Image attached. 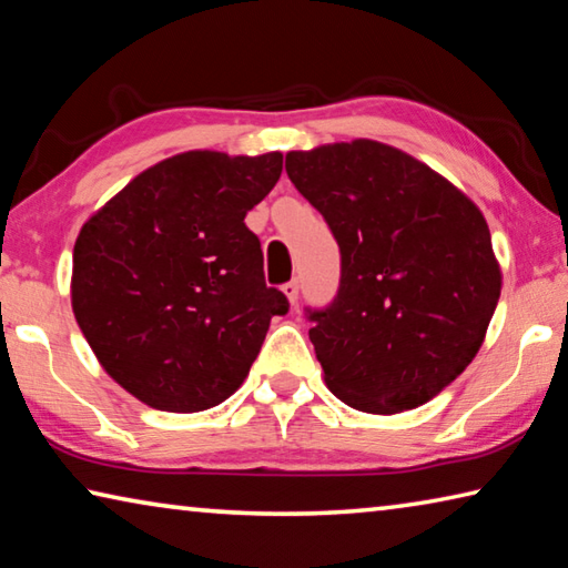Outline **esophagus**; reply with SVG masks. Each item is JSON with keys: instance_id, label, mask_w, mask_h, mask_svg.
Masks as SVG:
<instances>
[{"instance_id": "1", "label": "esophagus", "mask_w": 568, "mask_h": 568, "mask_svg": "<svg viewBox=\"0 0 568 568\" xmlns=\"http://www.w3.org/2000/svg\"><path fill=\"white\" fill-rule=\"evenodd\" d=\"M283 293H285L287 301H291V305H295L297 303V293H301V285H297V281L285 283L283 285Z\"/></svg>"}]
</instances>
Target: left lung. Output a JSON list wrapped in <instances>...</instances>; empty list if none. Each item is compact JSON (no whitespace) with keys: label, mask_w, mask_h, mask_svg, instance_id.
<instances>
[{"label":"left lung","mask_w":568,"mask_h":568,"mask_svg":"<svg viewBox=\"0 0 568 568\" xmlns=\"http://www.w3.org/2000/svg\"><path fill=\"white\" fill-rule=\"evenodd\" d=\"M341 247V287L307 331L335 398L363 413L428 403L476 358L501 295L486 217L426 162L376 140L285 155Z\"/></svg>","instance_id":"1"}]
</instances>
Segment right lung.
I'll return each mask as SVG.
<instances>
[{
    "mask_svg": "<svg viewBox=\"0 0 568 568\" xmlns=\"http://www.w3.org/2000/svg\"><path fill=\"white\" fill-rule=\"evenodd\" d=\"M281 152L190 150L140 172L82 225L72 311L108 376L150 408L197 413L243 386L287 297L245 215Z\"/></svg>",
    "mask_w": 568,
    "mask_h": 568,
    "instance_id": "add662e5",
    "label": "right lung"
}]
</instances>
